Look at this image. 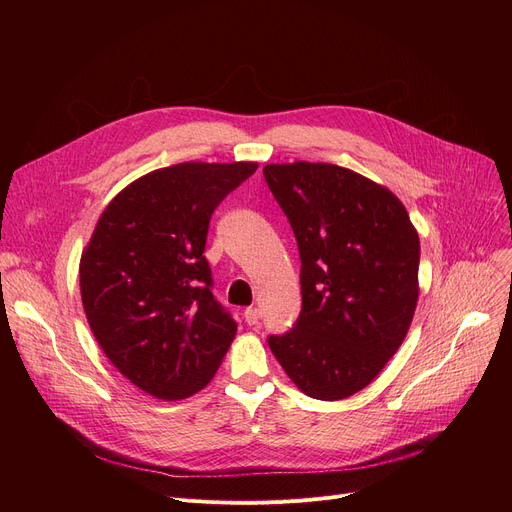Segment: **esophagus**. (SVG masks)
Here are the masks:
<instances>
[{"label": "esophagus", "instance_id": "obj_1", "mask_svg": "<svg viewBox=\"0 0 512 512\" xmlns=\"http://www.w3.org/2000/svg\"><path fill=\"white\" fill-rule=\"evenodd\" d=\"M259 317H261V311L257 307H249L245 311V321H247L249 326H257L259 324Z\"/></svg>", "mask_w": 512, "mask_h": 512}]
</instances>
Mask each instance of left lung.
Masks as SVG:
<instances>
[{
	"mask_svg": "<svg viewBox=\"0 0 512 512\" xmlns=\"http://www.w3.org/2000/svg\"><path fill=\"white\" fill-rule=\"evenodd\" d=\"M267 186L301 255L303 309L274 357L307 396L373 382L405 340L419 297V236L388 188L334 164H270Z\"/></svg>",
	"mask_w": 512,
	"mask_h": 512,
	"instance_id": "8db88e82",
	"label": "left lung"
}]
</instances>
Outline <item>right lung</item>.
<instances>
[{
	"label": "right lung",
	"instance_id": "obj_1",
	"mask_svg": "<svg viewBox=\"0 0 512 512\" xmlns=\"http://www.w3.org/2000/svg\"><path fill=\"white\" fill-rule=\"evenodd\" d=\"M255 161L184 164L128 184L80 257V297L105 357L143 392L186 398L209 384L236 334L203 255L209 220Z\"/></svg>",
	"mask_w": 512,
	"mask_h": 512
}]
</instances>
